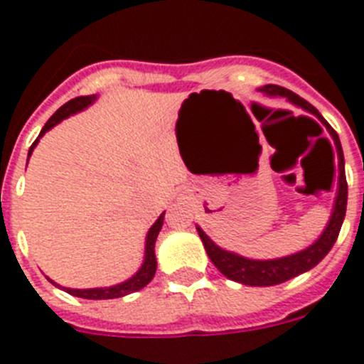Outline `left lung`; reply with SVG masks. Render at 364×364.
I'll return each mask as SVG.
<instances>
[{"label": "left lung", "mask_w": 364, "mask_h": 364, "mask_svg": "<svg viewBox=\"0 0 364 364\" xmlns=\"http://www.w3.org/2000/svg\"><path fill=\"white\" fill-rule=\"evenodd\" d=\"M260 92H264V95L268 96H282V98H286L288 102L297 105V107L315 114V117L326 125L328 133H330V136L333 138V144H336L337 159H339V176H337V197L336 204H333L332 217L328 220L323 235H321L319 239L315 240L311 246H308L306 250L294 253V255L269 260L246 259V257H240L237 255V253L226 252V250L218 247L200 228H197L198 235H200L202 239V244H204L205 252H208V257H210L211 262L217 266L218 272H220L222 275H226L228 279H231V281L247 286L281 284V282L290 281V279L297 277L301 273L308 272V269H311L314 266L319 264L321 260L326 257V253L332 250L333 244H336L337 235H339L343 220H345L346 200H348V186H346L345 175V156H343V147H341L339 136H337L336 131L332 129V125L321 117V112L317 111L314 105L308 104L306 100H302L301 96L295 95V92H291L290 89H284V87L281 85H264L260 87Z\"/></svg>", "instance_id": "left-lung-1"}]
</instances>
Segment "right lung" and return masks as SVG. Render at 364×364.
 <instances>
[{
    "label": "right lung",
    "mask_w": 364,
    "mask_h": 364,
    "mask_svg": "<svg viewBox=\"0 0 364 364\" xmlns=\"http://www.w3.org/2000/svg\"><path fill=\"white\" fill-rule=\"evenodd\" d=\"M96 100V95H91V96H78V98H73L69 100L65 105H62V107L58 109L56 112H54L53 117L47 120V124L43 125V129H41L40 136L34 140V144L31 146V149H28V156L32 154V149L36 147V144L40 142V138L43 136L45 133L49 129H53L54 125H58L62 120H65V118H69L70 114H74V112H80L83 111L85 107H89V105L92 104ZM164 215H166V211H164L162 215H160L159 218H156V222H154L153 226L149 228V231H147V237H146V255H144V262L142 266H140V269H138L136 273H134L133 277L127 279V281L120 282V284H114V286H109V288H87V290H74V288H63V290L67 291V294L74 295V297H82V299H92V301H98V299H117V297H124V295H129V294H134V291L142 290L144 286L149 284L151 279L154 277V272H156V257H154V242H156V237H159L160 230H162V224H164ZM53 282V281H50ZM53 284H56V282H53ZM58 286V284H56Z\"/></svg>",
    "instance_id": "obj_1"
}]
</instances>
